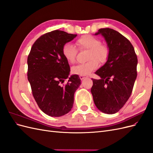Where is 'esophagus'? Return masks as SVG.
Listing matches in <instances>:
<instances>
[{"mask_svg":"<svg viewBox=\"0 0 153 153\" xmlns=\"http://www.w3.org/2000/svg\"><path fill=\"white\" fill-rule=\"evenodd\" d=\"M87 78V76H82V75H80V79L82 80H84V78Z\"/></svg>","mask_w":153,"mask_h":153,"instance_id":"esophagus-1","label":"esophagus"}]
</instances>
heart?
<instances>
[{"mask_svg": "<svg viewBox=\"0 0 153 153\" xmlns=\"http://www.w3.org/2000/svg\"><path fill=\"white\" fill-rule=\"evenodd\" d=\"M76 45L80 49L89 50L87 59L85 63L77 64L71 69L72 73L78 75L86 76L96 69L98 67V62H104L108 59L109 55L108 48L101 44L100 39L91 35H84L78 39ZM76 50L74 46L65 43L62 48V53L66 61L70 64L75 62L76 55Z\"/></svg>", "mask_w": 153, "mask_h": 153, "instance_id": "heart-1", "label": "heart"}]
</instances>
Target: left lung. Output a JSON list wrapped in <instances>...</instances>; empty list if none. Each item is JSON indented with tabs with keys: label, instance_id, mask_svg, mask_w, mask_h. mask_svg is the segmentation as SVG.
Returning <instances> with one entry per match:
<instances>
[{
	"label": "left lung",
	"instance_id": "left-lung-1",
	"mask_svg": "<svg viewBox=\"0 0 153 153\" xmlns=\"http://www.w3.org/2000/svg\"><path fill=\"white\" fill-rule=\"evenodd\" d=\"M107 43V61L95 73L100 78L93 79L91 88L96 107L101 112L113 114L119 112L129 98L137 78L138 60L133 45L119 32L109 28L100 29Z\"/></svg>",
	"mask_w": 153,
	"mask_h": 153
}]
</instances>
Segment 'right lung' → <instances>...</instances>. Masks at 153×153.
Returning a JSON list of instances; mask_svg holds the SVG:
<instances>
[{"instance_id": "right-lung-1", "label": "right lung", "mask_w": 153, "mask_h": 153, "mask_svg": "<svg viewBox=\"0 0 153 153\" xmlns=\"http://www.w3.org/2000/svg\"><path fill=\"white\" fill-rule=\"evenodd\" d=\"M76 36L59 30L47 32L35 41L27 58L32 95L39 108L51 117L62 116L71 110L74 94L81 84L78 75L68 77L70 68L62 53L63 45Z\"/></svg>"}]
</instances>
